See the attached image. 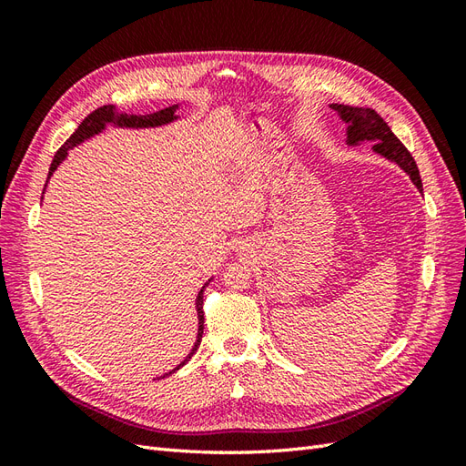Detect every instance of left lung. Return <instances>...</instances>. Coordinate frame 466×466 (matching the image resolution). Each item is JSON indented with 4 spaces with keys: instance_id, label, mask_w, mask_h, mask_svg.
I'll return each instance as SVG.
<instances>
[{
    "instance_id": "8db88e82",
    "label": "left lung",
    "mask_w": 466,
    "mask_h": 466,
    "mask_svg": "<svg viewBox=\"0 0 466 466\" xmlns=\"http://www.w3.org/2000/svg\"><path fill=\"white\" fill-rule=\"evenodd\" d=\"M340 118L348 124V144L356 146L360 142H375L373 151H377L383 157L397 163L400 168L410 175L412 182L421 192V178L416 167V161L408 151L400 139L392 134L387 122L380 118L371 108H360V106H346V105H330Z\"/></svg>"
}]
</instances>
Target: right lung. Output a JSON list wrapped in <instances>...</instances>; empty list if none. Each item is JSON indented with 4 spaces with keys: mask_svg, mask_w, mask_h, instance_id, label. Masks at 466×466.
Returning <instances> with one entry per match:
<instances>
[{
    "mask_svg": "<svg viewBox=\"0 0 466 466\" xmlns=\"http://www.w3.org/2000/svg\"><path fill=\"white\" fill-rule=\"evenodd\" d=\"M177 106H178V105H173V106H168V108H163V110H157V112H151V115H139V116H136V115H118V112H115V106H112V105H105V106H101V108L93 110L91 115H87V118L77 126V130H76L72 136H69V139H66V144H64L58 151H56L54 159H52V165H50V171H48L46 182L50 180V177H52V173L56 171V168H58V165L66 159V155H67L69 149L79 146L81 142H86L87 137H91V136L101 132L108 122L116 124V126H122V128H151V126H161V124H167V122H173V120L177 118V116H175ZM206 286H208V284H206ZM206 286H204V288H206ZM204 288L200 289L198 298H196V311H198V338H196L194 348L190 350V354L187 356V360L182 361L180 365H177V368H175L173 371H168V375L175 373L177 370H180L182 365H185V363L194 356V351L198 350V346H200V342H202V334H204ZM163 377H165V375H163Z\"/></svg>",
    "mask_w": 466,
    "mask_h": 466,
    "instance_id": "1",
    "label": "right lung"
}]
</instances>
